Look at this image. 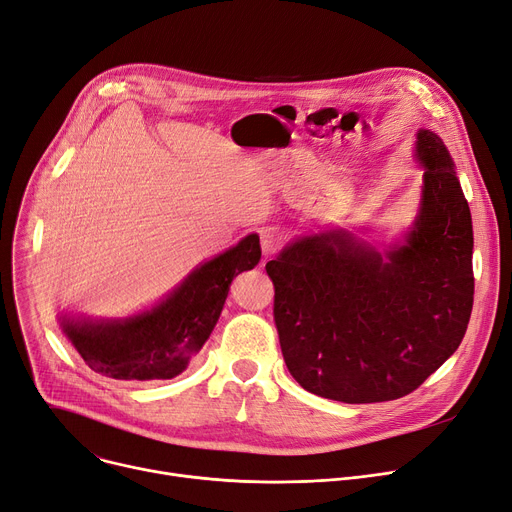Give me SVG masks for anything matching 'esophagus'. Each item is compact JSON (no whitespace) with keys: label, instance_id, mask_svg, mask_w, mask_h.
<instances>
[{"label":"esophagus","instance_id":"esophagus-1","mask_svg":"<svg viewBox=\"0 0 512 512\" xmlns=\"http://www.w3.org/2000/svg\"><path fill=\"white\" fill-rule=\"evenodd\" d=\"M259 238H261V253L265 255V257H272L276 251H278V247H280V238H278V234L274 232V230H261L259 232Z\"/></svg>","mask_w":512,"mask_h":512}]
</instances>
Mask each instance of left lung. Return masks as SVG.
I'll list each match as a JSON object with an SVG mask.
<instances>
[{
  "mask_svg": "<svg viewBox=\"0 0 512 512\" xmlns=\"http://www.w3.org/2000/svg\"><path fill=\"white\" fill-rule=\"evenodd\" d=\"M419 211L380 251L344 228L294 238L267 261L274 319L292 378L363 405L407 396L459 348L473 309V224L456 166L417 130Z\"/></svg>",
  "mask_w": 512,
  "mask_h": 512,
  "instance_id": "obj_1",
  "label": "left lung"
}]
</instances>
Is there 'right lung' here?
<instances>
[{"label":"right lung","mask_w":512,"mask_h":512,"mask_svg":"<svg viewBox=\"0 0 512 512\" xmlns=\"http://www.w3.org/2000/svg\"><path fill=\"white\" fill-rule=\"evenodd\" d=\"M261 259L259 236L199 263L153 307L128 317L60 315V328L85 363L114 380H172L211 336L232 280Z\"/></svg>","instance_id":"1"}]
</instances>
